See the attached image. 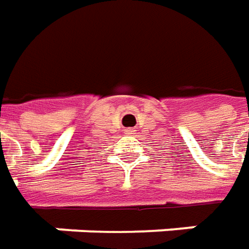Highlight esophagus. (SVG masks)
Returning a JSON list of instances; mask_svg holds the SVG:
<instances>
[{
    "label": "esophagus",
    "instance_id": "34e87169",
    "mask_svg": "<svg viewBox=\"0 0 249 249\" xmlns=\"http://www.w3.org/2000/svg\"><path fill=\"white\" fill-rule=\"evenodd\" d=\"M126 133H133V129H131V128H128V129H126Z\"/></svg>",
    "mask_w": 249,
    "mask_h": 249
}]
</instances>
